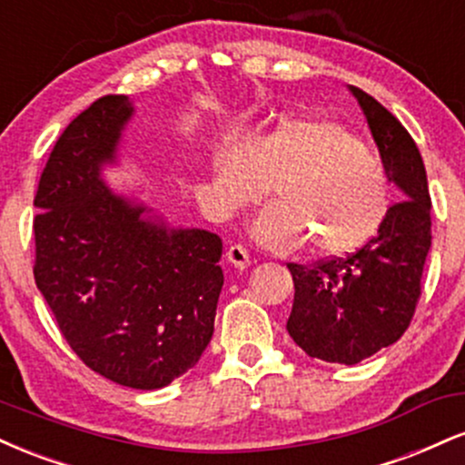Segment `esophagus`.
Masks as SVG:
<instances>
[{
	"label": "esophagus",
	"mask_w": 465,
	"mask_h": 465,
	"mask_svg": "<svg viewBox=\"0 0 465 465\" xmlns=\"http://www.w3.org/2000/svg\"><path fill=\"white\" fill-rule=\"evenodd\" d=\"M227 260L232 262L236 269H247V266L251 264V255L249 251L242 247V244H232V247L227 249Z\"/></svg>",
	"instance_id": "1"
}]
</instances>
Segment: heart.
I'll use <instances>...</instances> for the list:
<instances>
[{
	"mask_svg": "<svg viewBox=\"0 0 465 465\" xmlns=\"http://www.w3.org/2000/svg\"><path fill=\"white\" fill-rule=\"evenodd\" d=\"M216 188L232 210L255 205L273 185L280 201L251 233L264 247L317 255L365 247L393 210L385 162L356 133L325 117H282L262 135L229 142L214 157Z\"/></svg>",
	"mask_w": 465,
	"mask_h": 465,
	"instance_id": "1",
	"label": "heart"
}]
</instances>
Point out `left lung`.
<instances>
[{"label": "left lung", "instance_id": "left-lung-1", "mask_svg": "<svg viewBox=\"0 0 465 465\" xmlns=\"http://www.w3.org/2000/svg\"><path fill=\"white\" fill-rule=\"evenodd\" d=\"M350 92L400 199L385 227L345 258L286 264L295 282L288 334L312 359L356 365L396 343L413 319L430 249V194L424 162L398 117L359 87Z\"/></svg>", "mask_w": 465, "mask_h": 465}]
</instances>
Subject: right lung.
Returning <instances> with one entry per match:
<instances>
[{
    "label": "right lung",
    "instance_id": "obj_1",
    "mask_svg": "<svg viewBox=\"0 0 465 465\" xmlns=\"http://www.w3.org/2000/svg\"><path fill=\"white\" fill-rule=\"evenodd\" d=\"M103 95L61 133L35 196V282L78 359L131 389H162L199 362L214 334L223 242L170 229L106 188L133 115Z\"/></svg>",
    "mask_w": 465,
    "mask_h": 465
}]
</instances>
